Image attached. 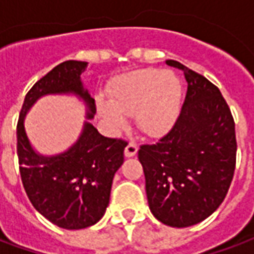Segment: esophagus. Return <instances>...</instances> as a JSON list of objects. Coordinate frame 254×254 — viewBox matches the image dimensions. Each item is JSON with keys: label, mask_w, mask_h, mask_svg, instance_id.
<instances>
[{"label": "esophagus", "mask_w": 254, "mask_h": 254, "mask_svg": "<svg viewBox=\"0 0 254 254\" xmlns=\"http://www.w3.org/2000/svg\"><path fill=\"white\" fill-rule=\"evenodd\" d=\"M137 145L134 143H129L127 145V148H125V156L127 158H132L134 155L137 154Z\"/></svg>", "instance_id": "esophagus-1"}]
</instances>
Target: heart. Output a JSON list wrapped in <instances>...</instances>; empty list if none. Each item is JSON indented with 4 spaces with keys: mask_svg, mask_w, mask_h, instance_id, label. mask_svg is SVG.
Here are the masks:
<instances>
[{
    "mask_svg": "<svg viewBox=\"0 0 254 254\" xmlns=\"http://www.w3.org/2000/svg\"><path fill=\"white\" fill-rule=\"evenodd\" d=\"M109 99L99 98L96 109L110 129H122L127 116H134L141 132L158 137L174 125L180 114L182 84L174 73L140 69L117 78Z\"/></svg>",
    "mask_w": 254,
    "mask_h": 254,
    "instance_id": "obj_1",
    "label": "heart"
}]
</instances>
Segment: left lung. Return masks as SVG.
Masks as SVG:
<instances>
[{"label":"left lung","mask_w":254,"mask_h":254,"mask_svg":"<svg viewBox=\"0 0 254 254\" xmlns=\"http://www.w3.org/2000/svg\"><path fill=\"white\" fill-rule=\"evenodd\" d=\"M188 83L181 113L156 144H144L138 160L148 205L171 227H188L212 215L229 191L235 170V124L216 85L174 60Z\"/></svg>","instance_id":"left-lung-1"}]
</instances>
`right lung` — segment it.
<instances>
[{
  "label": "right lung",
  "mask_w": 254,
  "mask_h": 254,
  "mask_svg": "<svg viewBox=\"0 0 254 254\" xmlns=\"http://www.w3.org/2000/svg\"><path fill=\"white\" fill-rule=\"evenodd\" d=\"M88 63L65 61L38 80L25 95L17 122V156L25 193L38 212L58 227L80 230L98 223L110 201L113 178L124 163L121 138L102 136L89 122L96 113L95 99L83 87L81 73ZM73 93L87 107V121L78 141L58 155H42L26 137L24 120L45 94Z\"/></svg>",
  "instance_id": "1"
}]
</instances>
